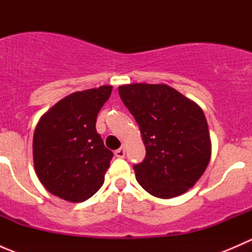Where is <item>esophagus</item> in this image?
Returning a JSON list of instances; mask_svg holds the SVG:
<instances>
[{"label": "esophagus", "mask_w": 252, "mask_h": 252, "mask_svg": "<svg viewBox=\"0 0 252 252\" xmlns=\"http://www.w3.org/2000/svg\"><path fill=\"white\" fill-rule=\"evenodd\" d=\"M114 155H116V157H118V158H123V157L126 156V149H124V147H121V149L116 150V151H114Z\"/></svg>", "instance_id": "1"}]
</instances>
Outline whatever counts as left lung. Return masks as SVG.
Masks as SVG:
<instances>
[{
    "mask_svg": "<svg viewBox=\"0 0 252 252\" xmlns=\"http://www.w3.org/2000/svg\"><path fill=\"white\" fill-rule=\"evenodd\" d=\"M118 93L139 124L146 149L144 161L133 167L139 184L159 199L187 192L211 158L202 108L166 84H126Z\"/></svg>",
    "mask_w": 252,
    "mask_h": 252,
    "instance_id": "1",
    "label": "left lung"
}]
</instances>
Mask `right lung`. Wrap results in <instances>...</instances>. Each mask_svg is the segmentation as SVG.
Returning a JSON list of instances; mask_svg holds the SVG:
<instances>
[{"label": "right lung", "instance_id": "right-lung-1", "mask_svg": "<svg viewBox=\"0 0 252 252\" xmlns=\"http://www.w3.org/2000/svg\"><path fill=\"white\" fill-rule=\"evenodd\" d=\"M111 93L112 85L77 91L40 118L32 139L34 168L55 196L83 202L102 187L113 154L95 126Z\"/></svg>", "mask_w": 252, "mask_h": 252}]
</instances>
